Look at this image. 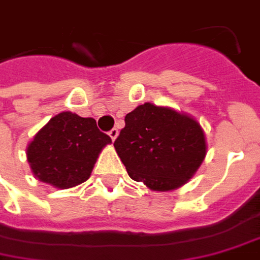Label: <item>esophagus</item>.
Segmentation results:
<instances>
[{
    "label": "esophagus",
    "mask_w": 260,
    "mask_h": 260,
    "mask_svg": "<svg viewBox=\"0 0 260 260\" xmlns=\"http://www.w3.org/2000/svg\"><path fill=\"white\" fill-rule=\"evenodd\" d=\"M108 135H110V138H111L112 141H115L117 139V136H118V129L117 128H112L110 132H108Z\"/></svg>",
    "instance_id": "34e87169"
}]
</instances>
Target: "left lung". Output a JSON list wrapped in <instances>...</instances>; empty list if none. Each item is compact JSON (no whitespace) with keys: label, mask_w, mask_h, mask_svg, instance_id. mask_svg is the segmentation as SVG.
Returning a JSON list of instances; mask_svg holds the SVG:
<instances>
[{"label":"left lung","mask_w":260,"mask_h":260,"mask_svg":"<svg viewBox=\"0 0 260 260\" xmlns=\"http://www.w3.org/2000/svg\"><path fill=\"white\" fill-rule=\"evenodd\" d=\"M114 148L132 180L152 191H170L184 186L199 170L207 139L191 115L145 103L126 114Z\"/></svg>","instance_id":"left-lung-1"}]
</instances>
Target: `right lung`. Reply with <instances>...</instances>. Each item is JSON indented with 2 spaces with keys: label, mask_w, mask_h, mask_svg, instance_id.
I'll list each match as a JSON object with an SVG mask.
<instances>
[{
  "label": "right lung",
  "mask_w": 260,
  "mask_h": 260,
  "mask_svg": "<svg viewBox=\"0 0 260 260\" xmlns=\"http://www.w3.org/2000/svg\"><path fill=\"white\" fill-rule=\"evenodd\" d=\"M111 138L97 128L94 118L63 111L36 132L28 143L30 172L54 188H72L91 176L101 150Z\"/></svg>",
  "instance_id": "obj_1"
}]
</instances>
